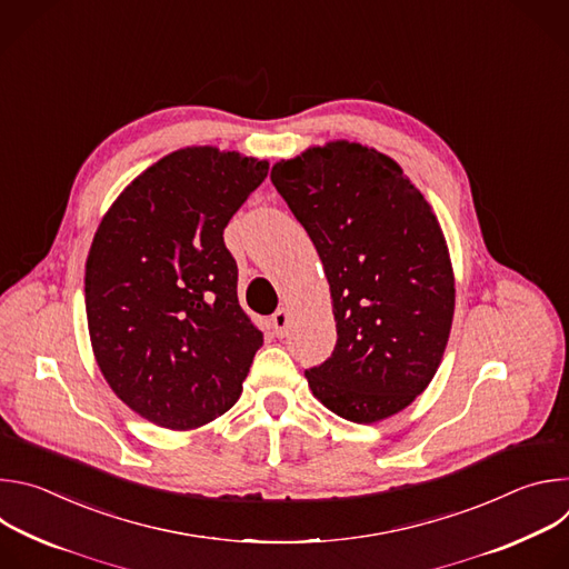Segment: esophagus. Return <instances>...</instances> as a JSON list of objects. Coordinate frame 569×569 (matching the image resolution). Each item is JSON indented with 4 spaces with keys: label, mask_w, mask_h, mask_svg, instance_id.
Returning a JSON list of instances; mask_svg holds the SVG:
<instances>
[{
    "label": "esophagus",
    "mask_w": 569,
    "mask_h": 569,
    "mask_svg": "<svg viewBox=\"0 0 569 569\" xmlns=\"http://www.w3.org/2000/svg\"><path fill=\"white\" fill-rule=\"evenodd\" d=\"M288 323H290V312H288L286 308H279V310L272 315V329H274V333H277L279 338L286 336Z\"/></svg>",
    "instance_id": "1"
}]
</instances>
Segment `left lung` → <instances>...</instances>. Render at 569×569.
Segmentation results:
<instances>
[{"label":"left lung","mask_w":569,"mask_h":569,"mask_svg":"<svg viewBox=\"0 0 569 569\" xmlns=\"http://www.w3.org/2000/svg\"><path fill=\"white\" fill-rule=\"evenodd\" d=\"M270 178L331 286L338 342L306 371L312 396L353 423L398 415L435 378L455 315L432 207L391 157L345 139L277 161Z\"/></svg>","instance_id":"obj_1"}]
</instances>
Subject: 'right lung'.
<instances>
[{
  "instance_id": "add662e5",
  "label": "right lung",
  "mask_w": 569,
  "mask_h": 569,
  "mask_svg": "<svg viewBox=\"0 0 569 569\" xmlns=\"http://www.w3.org/2000/svg\"><path fill=\"white\" fill-rule=\"evenodd\" d=\"M266 159L180 148L103 216L86 263L92 351L141 419L193 430L238 400L263 333L238 303L222 231L268 178Z\"/></svg>"
}]
</instances>
